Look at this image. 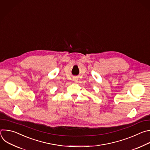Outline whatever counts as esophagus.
<instances>
[{
    "label": "esophagus",
    "instance_id": "1",
    "mask_svg": "<svg viewBox=\"0 0 150 150\" xmlns=\"http://www.w3.org/2000/svg\"><path fill=\"white\" fill-rule=\"evenodd\" d=\"M73 80H74V81L75 83H77V82L78 81V80H77V79H73Z\"/></svg>",
    "mask_w": 150,
    "mask_h": 150
}]
</instances>
